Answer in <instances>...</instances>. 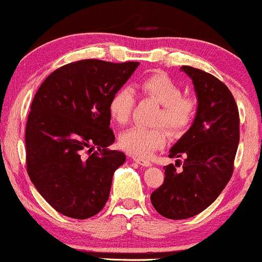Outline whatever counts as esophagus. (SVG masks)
<instances>
[{
	"instance_id": "34e87169",
	"label": "esophagus",
	"mask_w": 262,
	"mask_h": 262,
	"mask_svg": "<svg viewBox=\"0 0 262 262\" xmlns=\"http://www.w3.org/2000/svg\"><path fill=\"white\" fill-rule=\"evenodd\" d=\"M132 160L134 161H136V163H139L140 165H142V166H151V163L149 160H146V159H142V158H140V156H132Z\"/></svg>"
}]
</instances>
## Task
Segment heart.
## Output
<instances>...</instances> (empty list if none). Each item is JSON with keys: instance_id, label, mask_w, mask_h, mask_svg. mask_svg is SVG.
Wrapping results in <instances>:
<instances>
[{"instance_id": "b5f03b06", "label": "heart", "mask_w": 262, "mask_h": 262, "mask_svg": "<svg viewBox=\"0 0 262 262\" xmlns=\"http://www.w3.org/2000/svg\"><path fill=\"white\" fill-rule=\"evenodd\" d=\"M142 96L149 97L161 104L156 123H164L174 134L184 132L193 122L195 103L183 97L179 85L165 74H152L139 84ZM135 104V94L131 88H120L110 101V113L118 123L127 122ZM168 134L163 128H147L135 126L122 132L120 145L123 150L140 158H146L165 145Z\"/></svg>"}]
</instances>
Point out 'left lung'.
<instances>
[{
    "instance_id": "1",
    "label": "left lung",
    "mask_w": 262,
    "mask_h": 262,
    "mask_svg": "<svg viewBox=\"0 0 262 262\" xmlns=\"http://www.w3.org/2000/svg\"><path fill=\"white\" fill-rule=\"evenodd\" d=\"M195 91L196 113L189 130L172 145L169 158H184L164 166V183L150 199L169 220L196 215L218 198L233 172L239 142V116L227 85L209 73L183 66Z\"/></svg>"
}]
</instances>
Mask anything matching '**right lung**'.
<instances>
[{
  "label": "right lung",
  "mask_w": 262,
  "mask_h": 262,
  "mask_svg": "<svg viewBox=\"0 0 262 262\" xmlns=\"http://www.w3.org/2000/svg\"><path fill=\"white\" fill-rule=\"evenodd\" d=\"M139 64L97 59L67 64L32 99L25 134L28 174L42 198L67 217H93L108 199L113 174L126 160L121 151L107 149L115 142L110 101Z\"/></svg>",
  "instance_id": "add662e5"
}]
</instances>
